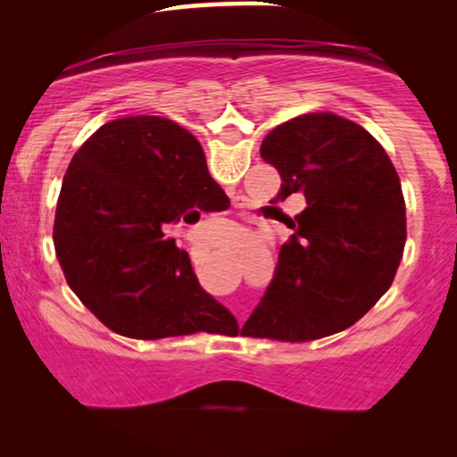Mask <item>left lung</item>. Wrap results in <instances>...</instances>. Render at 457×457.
Masks as SVG:
<instances>
[{"mask_svg":"<svg viewBox=\"0 0 457 457\" xmlns=\"http://www.w3.org/2000/svg\"><path fill=\"white\" fill-rule=\"evenodd\" d=\"M260 154L281 176L270 204L305 195L307 208L290 219L275 277L240 333L309 342L348 328L389 290L406 245V204L389 154L330 112L279 124Z\"/></svg>","mask_w":457,"mask_h":457,"instance_id":"obj_1","label":"left lung"}]
</instances>
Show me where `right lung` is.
<instances>
[{
  "label": "right lung",
  "mask_w": 457,
  "mask_h": 457,
  "mask_svg": "<svg viewBox=\"0 0 457 457\" xmlns=\"http://www.w3.org/2000/svg\"><path fill=\"white\" fill-rule=\"evenodd\" d=\"M229 206L199 141L161 115L103 124L68 165L54 245L71 286L113 333L135 339L232 333L236 318L202 290L170 223Z\"/></svg>",
  "instance_id": "add662e5"
}]
</instances>
